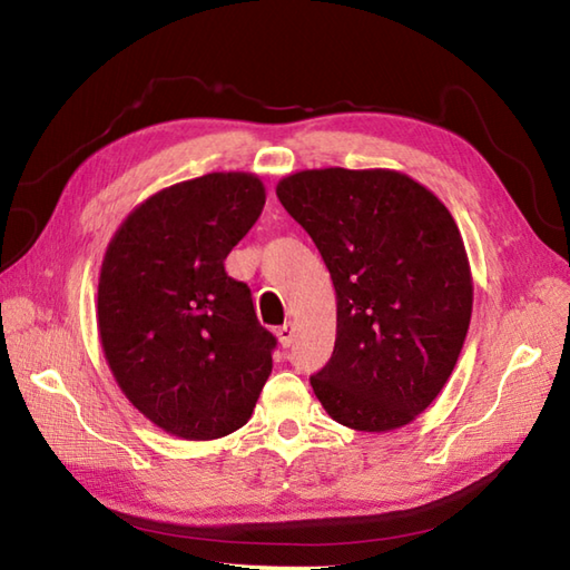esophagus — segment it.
I'll return each mask as SVG.
<instances>
[{
  "mask_svg": "<svg viewBox=\"0 0 570 570\" xmlns=\"http://www.w3.org/2000/svg\"><path fill=\"white\" fill-rule=\"evenodd\" d=\"M276 337H278V345H282V347H292L294 337H296V328L292 323H284L282 328H276Z\"/></svg>",
  "mask_w": 570,
  "mask_h": 570,
  "instance_id": "1",
  "label": "esophagus"
}]
</instances>
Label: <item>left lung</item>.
Returning a JSON list of instances; mask_svg holds the SVG:
<instances>
[{"label": "left lung", "mask_w": 570, "mask_h": 570, "mask_svg": "<svg viewBox=\"0 0 570 570\" xmlns=\"http://www.w3.org/2000/svg\"><path fill=\"white\" fill-rule=\"evenodd\" d=\"M276 196L335 286V350L311 377L318 402L355 431L406 426L441 394L470 325L472 274L453 215L392 168L296 171Z\"/></svg>", "instance_id": "1"}]
</instances>
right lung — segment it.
Returning <instances> with one entry per match:
<instances>
[{
    "label": "right lung",
    "mask_w": 570,
    "mask_h": 570,
    "mask_svg": "<svg viewBox=\"0 0 570 570\" xmlns=\"http://www.w3.org/2000/svg\"><path fill=\"white\" fill-rule=\"evenodd\" d=\"M264 184L217 171L137 205L107 245L98 331L119 390L156 426L213 441L245 426L276 337L225 259L257 223Z\"/></svg>",
    "instance_id": "right-lung-1"
}]
</instances>
